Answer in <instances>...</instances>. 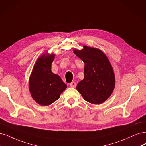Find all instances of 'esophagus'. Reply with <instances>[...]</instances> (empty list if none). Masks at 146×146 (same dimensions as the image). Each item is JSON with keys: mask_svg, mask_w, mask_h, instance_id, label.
I'll use <instances>...</instances> for the list:
<instances>
[{"mask_svg": "<svg viewBox=\"0 0 146 146\" xmlns=\"http://www.w3.org/2000/svg\"><path fill=\"white\" fill-rule=\"evenodd\" d=\"M70 86L71 87H76V83H75L74 82H72L70 84Z\"/></svg>", "mask_w": 146, "mask_h": 146, "instance_id": "esophagus-1", "label": "esophagus"}]
</instances>
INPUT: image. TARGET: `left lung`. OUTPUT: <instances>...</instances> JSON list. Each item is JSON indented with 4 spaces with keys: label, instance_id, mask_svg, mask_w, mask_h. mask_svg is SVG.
Returning <instances> with one entry per match:
<instances>
[{
    "label": "left lung",
    "instance_id": "8db88e82",
    "mask_svg": "<svg viewBox=\"0 0 146 146\" xmlns=\"http://www.w3.org/2000/svg\"><path fill=\"white\" fill-rule=\"evenodd\" d=\"M73 53L84 65V78L76 86L83 98L93 104L106 101L113 92L115 76L109 59L98 49L83 46L82 50L74 49Z\"/></svg>",
    "mask_w": 146,
    "mask_h": 146
}]
</instances>
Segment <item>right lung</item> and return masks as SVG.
Here are the masks:
<instances>
[{
	"instance_id": "obj_1",
	"label": "right lung",
	"mask_w": 146,
	"mask_h": 146,
	"mask_svg": "<svg viewBox=\"0 0 146 146\" xmlns=\"http://www.w3.org/2000/svg\"><path fill=\"white\" fill-rule=\"evenodd\" d=\"M53 53H45L37 59L29 78V88L32 98L39 104L46 106L59 98L67 86L59 75L51 72Z\"/></svg>"
}]
</instances>
